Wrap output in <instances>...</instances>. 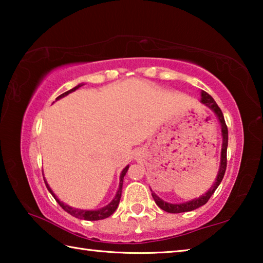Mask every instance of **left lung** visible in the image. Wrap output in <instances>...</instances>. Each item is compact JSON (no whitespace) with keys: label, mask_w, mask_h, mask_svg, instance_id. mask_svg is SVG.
Segmentation results:
<instances>
[{"label":"left lung","mask_w":263,"mask_h":263,"mask_svg":"<svg viewBox=\"0 0 263 263\" xmlns=\"http://www.w3.org/2000/svg\"><path fill=\"white\" fill-rule=\"evenodd\" d=\"M201 102L203 104H205L208 108H210L213 112L217 115L218 119H219L220 125H221V135H222V148H221V157H220V167H219V172H218L217 179L215 184L211 186V189L208 191L205 195L201 196V197L195 198L193 201L186 202V203H182V204H171L167 202H163L162 199H160L157 195L152 193V196L154 198L157 205L162 209L163 211L169 212V213H181V212H188V211H193L195 209H197L199 206H202L205 204L209 199H210L211 196L215 193L216 189L218 188V185L220 184V182L222 180V177L225 175V171H226V166H228V142H229V130L228 126H226L225 119H224V115H222L221 110L218 104L216 103V101L212 99V97L208 94L205 91H202V100Z\"/></svg>","instance_id":"obj_1"}]
</instances>
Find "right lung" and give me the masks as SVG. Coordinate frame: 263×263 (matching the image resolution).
<instances>
[{
    "instance_id": "right-lung-1",
    "label": "right lung",
    "mask_w": 263,
    "mask_h": 263,
    "mask_svg": "<svg viewBox=\"0 0 263 263\" xmlns=\"http://www.w3.org/2000/svg\"><path fill=\"white\" fill-rule=\"evenodd\" d=\"M81 86H83V84H79V86L74 87L73 89H70V90L64 92V94H61L60 96H58L57 100H59V99H61V97L68 95L69 92L77 90V89L80 88ZM127 169H128V166H126L125 168L123 169V172H122V174H121V183H119V189H118V191H117V194H116L115 198L112 199V202H111L110 204H108V205H106V206L100 209V210H94V211H91V210H80V209L72 208V206L67 205V204H64L62 202H60L59 199H58V198L55 197V195L53 194V191L51 190L50 186H48L47 182H46L45 180H44V181H45L46 188H47L48 191H50V193L52 194L53 197L55 198V201L58 202V204H59V205H60L62 209H64V210H65L66 212H68L69 215H72V216L75 217V218H79V219H84V220H101V219H105V218L110 217V216L112 215V213L116 211V209H117L118 204H119V201H121V196H122L123 179H124V176H125V174H126Z\"/></svg>"
}]
</instances>
